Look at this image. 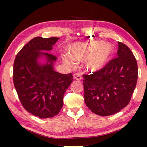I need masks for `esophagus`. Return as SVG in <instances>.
Segmentation results:
<instances>
[{
	"label": "esophagus",
	"mask_w": 147,
	"mask_h": 147,
	"mask_svg": "<svg viewBox=\"0 0 147 147\" xmlns=\"http://www.w3.org/2000/svg\"><path fill=\"white\" fill-rule=\"evenodd\" d=\"M73 78L75 80H82V76L79 73H74L73 75Z\"/></svg>",
	"instance_id": "1"
}]
</instances>
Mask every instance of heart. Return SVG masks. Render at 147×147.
<instances>
[{
	"label": "heart",
	"mask_w": 147,
	"mask_h": 147,
	"mask_svg": "<svg viewBox=\"0 0 147 147\" xmlns=\"http://www.w3.org/2000/svg\"><path fill=\"white\" fill-rule=\"evenodd\" d=\"M113 47L108 43L96 41L91 43L77 42L72 44L69 53L62 56L63 62L70 67L74 66V61H82L86 59L84 66L87 70L95 72L105 65L112 54Z\"/></svg>",
	"instance_id": "heart-1"
}]
</instances>
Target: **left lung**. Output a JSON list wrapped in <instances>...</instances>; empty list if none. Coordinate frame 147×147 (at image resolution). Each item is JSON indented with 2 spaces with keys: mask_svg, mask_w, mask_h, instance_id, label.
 I'll return each mask as SVG.
<instances>
[{
  "mask_svg": "<svg viewBox=\"0 0 147 147\" xmlns=\"http://www.w3.org/2000/svg\"><path fill=\"white\" fill-rule=\"evenodd\" d=\"M117 58L98 71L84 74V100L92 112L108 116L130 102L138 80V63L130 49L118 42Z\"/></svg>",
  "mask_w": 147,
  "mask_h": 147,
  "instance_id": "1",
  "label": "left lung"
}]
</instances>
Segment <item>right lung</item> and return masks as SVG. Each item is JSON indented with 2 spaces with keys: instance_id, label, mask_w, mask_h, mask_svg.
Wrapping results in <instances>:
<instances>
[{
  "instance_id": "right-lung-1",
  "label": "right lung",
  "mask_w": 147,
  "mask_h": 147,
  "mask_svg": "<svg viewBox=\"0 0 147 147\" xmlns=\"http://www.w3.org/2000/svg\"><path fill=\"white\" fill-rule=\"evenodd\" d=\"M59 39L34 38L15 59L13 79L19 100L27 111L39 118L58 115L63 107V94L73 82L71 73L54 71L57 58L45 53L51 51ZM43 57L46 63L41 64L39 59Z\"/></svg>"
}]
</instances>
